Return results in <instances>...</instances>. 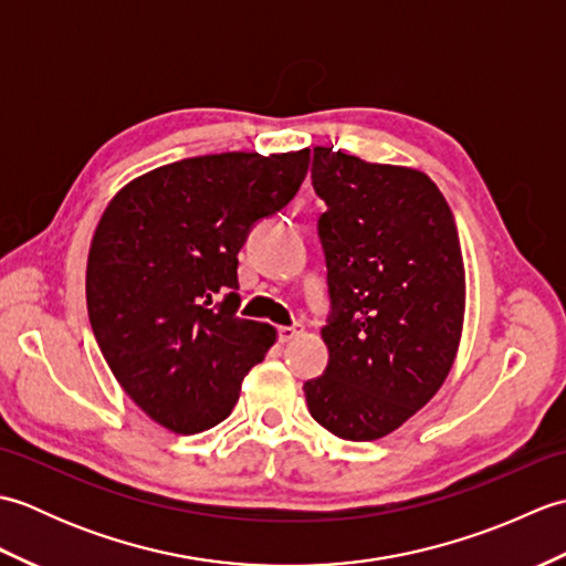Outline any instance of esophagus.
Returning <instances> with one entry per match:
<instances>
[{
  "label": "esophagus",
  "instance_id": "34e87169",
  "mask_svg": "<svg viewBox=\"0 0 566 566\" xmlns=\"http://www.w3.org/2000/svg\"><path fill=\"white\" fill-rule=\"evenodd\" d=\"M276 333H280V340L282 343H290V340L296 338V335L304 333V326H298V323H294V326H282Z\"/></svg>",
  "mask_w": 566,
  "mask_h": 566
}]
</instances>
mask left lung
<instances>
[{
  "instance_id": "1",
  "label": "left lung",
  "mask_w": 566,
  "mask_h": 566,
  "mask_svg": "<svg viewBox=\"0 0 566 566\" xmlns=\"http://www.w3.org/2000/svg\"><path fill=\"white\" fill-rule=\"evenodd\" d=\"M326 201L328 367L304 384L308 411L333 436H389L442 387L460 345L464 264L454 216L436 182L408 167L314 148Z\"/></svg>"
}]
</instances>
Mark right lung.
I'll use <instances>...</instances> for the list:
<instances>
[{
	"mask_svg": "<svg viewBox=\"0 0 566 566\" xmlns=\"http://www.w3.org/2000/svg\"><path fill=\"white\" fill-rule=\"evenodd\" d=\"M308 148L187 158L126 185L87 260L94 338L124 391L160 426L201 432L233 411L274 343L238 316V252L302 187Z\"/></svg>",
	"mask_w": 566,
	"mask_h": 566,
	"instance_id": "add662e5",
	"label": "right lung"
}]
</instances>
